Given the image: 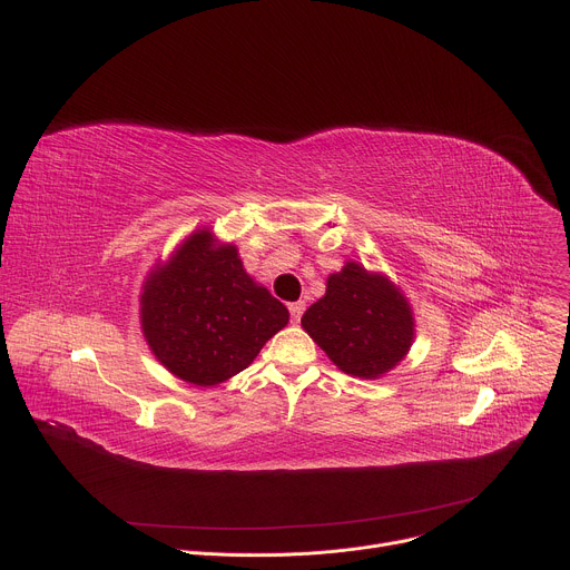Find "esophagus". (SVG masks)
<instances>
[{
	"instance_id": "obj_1",
	"label": "esophagus",
	"mask_w": 570,
	"mask_h": 570,
	"mask_svg": "<svg viewBox=\"0 0 570 570\" xmlns=\"http://www.w3.org/2000/svg\"><path fill=\"white\" fill-rule=\"evenodd\" d=\"M288 311H291V320L297 324L299 317H302V313H304V302H293V304L288 306Z\"/></svg>"
}]
</instances>
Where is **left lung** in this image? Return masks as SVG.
<instances>
[{"instance_id": "obj_1", "label": "left lung", "mask_w": 570, "mask_h": 570, "mask_svg": "<svg viewBox=\"0 0 570 570\" xmlns=\"http://www.w3.org/2000/svg\"><path fill=\"white\" fill-rule=\"evenodd\" d=\"M313 343L345 374L381 379L415 343L413 306L383 273L347 262L302 315Z\"/></svg>"}]
</instances>
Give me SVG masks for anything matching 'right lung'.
Masks as SVG:
<instances>
[{
  "label": "right lung",
  "instance_id": "obj_1",
  "mask_svg": "<svg viewBox=\"0 0 570 570\" xmlns=\"http://www.w3.org/2000/svg\"><path fill=\"white\" fill-rule=\"evenodd\" d=\"M139 324L148 350L174 376L212 387L257 358L288 324V308L246 273L234 243L200 227L148 271Z\"/></svg>",
  "mask_w": 570,
  "mask_h": 570
}]
</instances>
